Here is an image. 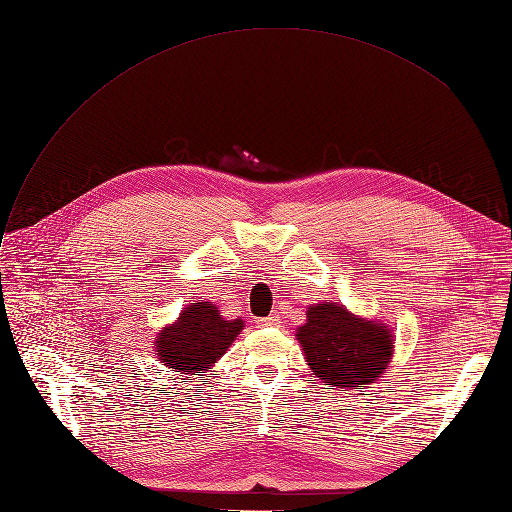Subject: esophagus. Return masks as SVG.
Here are the masks:
<instances>
[{"label": "esophagus", "instance_id": "esophagus-1", "mask_svg": "<svg viewBox=\"0 0 512 512\" xmlns=\"http://www.w3.org/2000/svg\"><path fill=\"white\" fill-rule=\"evenodd\" d=\"M279 317L277 315H269V317H262V320H258V326H279Z\"/></svg>", "mask_w": 512, "mask_h": 512}]
</instances>
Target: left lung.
Here are the masks:
<instances>
[{"instance_id": "obj_1", "label": "left lung", "mask_w": 512, "mask_h": 512, "mask_svg": "<svg viewBox=\"0 0 512 512\" xmlns=\"http://www.w3.org/2000/svg\"><path fill=\"white\" fill-rule=\"evenodd\" d=\"M296 339L313 375L328 390H364L383 373L394 351L387 326L360 320L334 303L309 307L307 324L298 328Z\"/></svg>"}]
</instances>
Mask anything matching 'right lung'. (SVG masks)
<instances>
[{"label":"right lung","instance_id":"add662e5","mask_svg":"<svg viewBox=\"0 0 512 512\" xmlns=\"http://www.w3.org/2000/svg\"><path fill=\"white\" fill-rule=\"evenodd\" d=\"M241 328V320H224L211 303H192L180 313L178 322L161 330L156 351L175 373L190 375L222 358Z\"/></svg>","mask_w":512,"mask_h":512}]
</instances>
